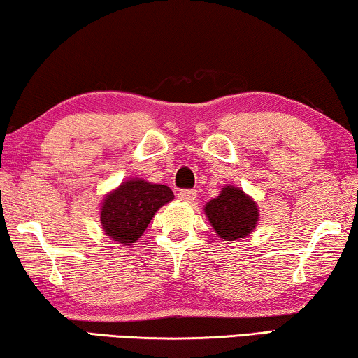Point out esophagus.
Segmentation results:
<instances>
[{
	"instance_id": "obj_1",
	"label": "esophagus",
	"mask_w": 358,
	"mask_h": 358,
	"mask_svg": "<svg viewBox=\"0 0 358 358\" xmlns=\"http://www.w3.org/2000/svg\"><path fill=\"white\" fill-rule=\"evenodd\" d=\"M179 200L184 203H193L196 200V192L195 190H182L179 192Z\"/></svg>"
}]
</instances>
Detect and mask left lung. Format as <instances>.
<instances>
[{"label":"left lung","instance_id":"1","mask_svg":"<svg viewBox=\"0 0 358 358\" xmlns=\"http://www.w3.org/2000/svg\"><path fill=\"white\" fill-rule=\"evenodd\" d=\"M204 214L214 231L224 241H236L249 236L259 224V204L243 189L225 185L219 196L206 203Z\"/></svg>","mask_w":358,"mask_h":358}]
</instances>
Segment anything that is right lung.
<instances>
[{
    "label": "right lung",
    "instance_id": "1",
    "mask_svg": "<svg viewBox=\"0 0 358 358\" xmlns=\"http://www.w3.org/2000/svg\"><path fill=\"white\" fill-rule=\"evenodd\" d=\"M173 200L168 185L141 178L127 179L103 198L99 208L103 231L115 243L131 245L143 236L157 210Z\"/></svg>",
    "mask_w": 358,
    "mask_h": 358
}]
</instances>
